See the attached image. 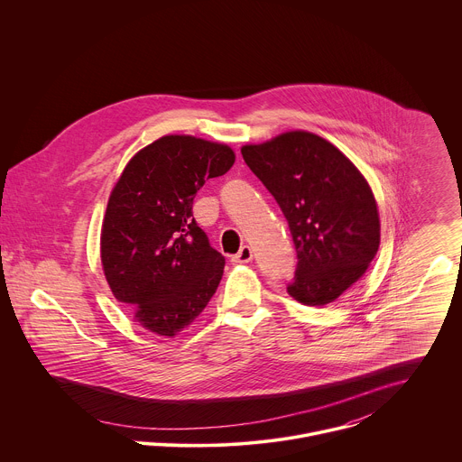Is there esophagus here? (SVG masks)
Masks as SVG:
<instances>
[{"mask_svg": "<svg viewBox=\"0 0 462 462\" xmlns=\"http://www.w3.org/2000/svg\"><path fill=\"white\" fill-rule=\"evenodd\" d=\"M253 262V251L249 245H244L233 258H231V263L233 264H244Z\"/></svg>", "mask_w": 462, "mask_h": 462, "instance_id": "34e87169", "label": "esophagus"}]
</instances>
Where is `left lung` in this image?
Returning <instances> with one entry per match:
<instances>
[{
  "label": "left lung",
  "mask_w": 462,
  "mask_h": 462,
  "mask_svg": "<svg viewBox=\"0 0 462 462\" xmlns=\"http://www.w3.org/2000/svg\"><path fill=\"white\" fill-rule=\"evenodd\" d=\"M242 156L288 220L299 260L288 293L304 306L334 302L379 251L381 220L368 181L329 140L302 130L247 143Z\"/></svg>",
  "instance_id": "1"
}]
</instances>
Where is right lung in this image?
<instances>
[{
  "label": "right lung",
  "instance_id": "1",
  "mask_svg": "<svg viewBox=\"0 0 462 462\" xmlns=\"http://www.w3.org/2000/svg\"><path fill=\"white\" fill-rule=\"evenodd\" d=\"M235 158L226 143L165 134L133 156L112 189L101 226L103 272L143 329L176 336L217 291L226 260L192 218V204Z\"/></svg>",
  "mask_w": 462,
  "mask_h": 462
}]
</instances>
